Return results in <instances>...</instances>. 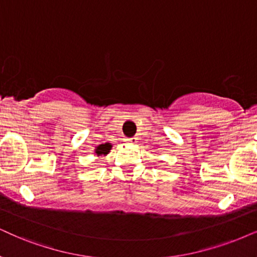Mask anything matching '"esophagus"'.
<instances>
[{
    "mask_svg": "<svg viewBox=\"0 0 257 257\" xmlns=\"http://www.w3.org/2000/svg\"><path fill=\"white\" fill-rule=\"evenodd\" d=\"M126 141L129 142V144H138V141H139V138H129V139H126Z\"/></svg>",
    "mask_w": 257,
    "mask_h": 257,
    "instance_id": "obj_1",
    "label": "esophagus"
}]
</instances>
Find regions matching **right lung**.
<instances>
[{"label":"right lung","instance_id":"obj_1","mask_svg":"<svg viewBox=\"0 0 257 257\" xmlns=\"http://www.w3.org/2000/svg\"><path fill=\"white\" fill-rule=\"evenodd\" d=\"M112 146L110 144H104V145H99L98 147L96 148V154L98 155H106L108 153L110 152V149H111Z\"/></svg>","mask_w":257,"mask_h":257}]
</instances>
